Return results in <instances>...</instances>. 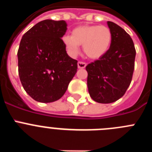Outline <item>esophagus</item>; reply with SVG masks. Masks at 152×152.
<instances>
[{
  "label": "esophagus",
  "mask_w": 152,
  "mask_h": 152,
  "mask_svg": "<svg viewBox=\"0 0 152 152\" xmlns=\"http://www.w3.org/2000/svg\"><path fill=\"white\" fill-rule=\"evenodd\" d=\"M86 65H87V64L85 62H84V61H78V63H77V67H78V68H84L86 67Z\"/></svg>",
  "instance_id": "obj_1"
}]
</instances>
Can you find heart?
Instances as JSON below:
<instances>
[{"label":"heart","mask_w":152,"mask_h":152,"mask_svg":"<svg viewBox=\"0 0 152 152\" xmlns=\"http://www.w3.org/2000/svg\"><path fill=\"white\" fill-rule=\"evenodd\" d=\"M63 43L70 54L75 56L83 45L85 55L90 58H99L109 50L112 42V33L110 28L99 25H83L75 28L72 36L66 35Z\"/></svg>","instance_id":"heart-1"}]
</instances>
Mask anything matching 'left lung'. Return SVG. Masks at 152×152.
Masks as SVG:
<instances>
[{
	"label": "left lung",
	"instance_id": "left-lung-1",
	"mask_svg": "<svg viewBox=\"0 0 152 152\" xmlns=\"http://www.w3.org/2000/svg\"><path fill=\"white\" fill-rule=\"evenodd\" d=\"M112 33L109 50L86 66L90 96L100 103H110L121 98L131 84L135 68L133 41L126 31L108 21Z\"/></svg>",
	"mask_w": 152,
	"mask_h": 152
}]
</instances>
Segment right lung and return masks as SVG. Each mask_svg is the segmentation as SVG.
<instances>
[{
  "label": "right lung",
  "mask_w": 152,
  "mask_h": 152,
  "mask_svg": "<svg viewBox=\"0 0 152 152\" xmlns=\"http://www.w3.org/2000/svg\"><path fill=\"white\" fill-rule=\"evenodd\" d=\"M66 30L65 21L45 20L23 36L17 52L19 76L36 101L59 100L77 72V61L68 56L61 39Z\"/></svg>",
  "instance_id": "obj_1"
}]
</instances>
